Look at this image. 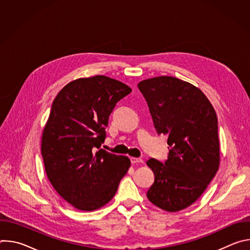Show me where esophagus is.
<instances>
[{
  "label": "esophagus",
  "mask_w": 250,
  "mask_h": 250,
  "mask_svg": "<svg viewBox=\"0 0 250 250\" xmlns=\"http://www.w3.org/2000/svg\"><path fill=\"white\" fill-rule=\"evenodd\" d=\"M130 162H131L132 164H138V163H142V162H144V160H142L141 158L131 157V158H130Z\"/></svg>",
  "instance_id": "esophagus-1"
}]
</instances>
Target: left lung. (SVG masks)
Masks as SVG:
<instances>
[{
    "mask_svg": "<svg viewBox=\"0 0 250 250\" xmlns=\"http://www.w3.org/2000/svg\"><path fill=\"white\" fill-rule=\"evenodd\" d=\"M137 87L157 133L168 136L169 146L164 163L146 162L155 176L146 196L164 210H181L200 198L218 172L217 114L200 89L175 77L144 80Z\"/></svg>",
    "mask_w": 250,
    "mask_h": 250,
    "instance_id": "obj_1",
    "label": "left lung"
}]
</instances>
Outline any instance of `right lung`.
Segmentation results:
<instances>
[{"label": "right lung", "instance_id": "add662e5", "mask_svg": "<svg viewBox=\"0 0 250 250\" xmlns=\"http://www.w3.org/2000/svg\"><path fill=\"white\" fill-rule=\"evenodd\" d=\"M131 89L97 75L67 84L54 99L42 139L46 175L56 192L81 210L115 196L130 160L101 148L117 103Z\"/></svg>", "mask_w": 250, "mask_h": 250}]
</instances>
